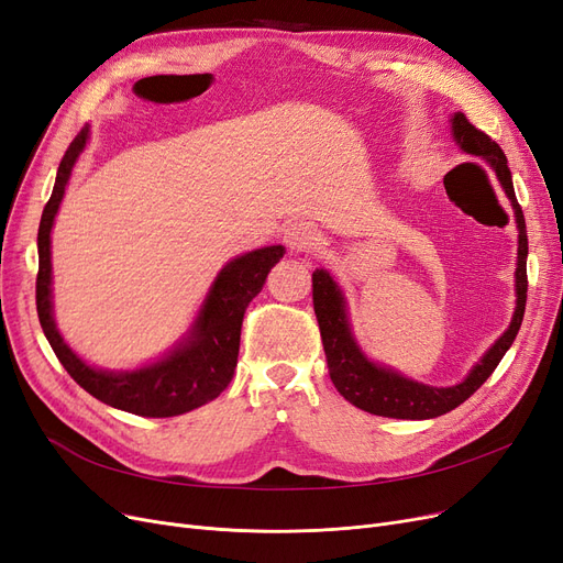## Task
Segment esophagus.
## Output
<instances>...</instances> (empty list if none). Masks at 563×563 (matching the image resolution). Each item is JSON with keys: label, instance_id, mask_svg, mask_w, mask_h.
<instances>
[{"label": "esophagus", "instance_id": "esophagus-1", "mask_svg": "<svg viewBox=\"0 0 563 563\" xmlns=\"http://www.w3.org/2000/svg\"><path fill=\"white\" fill-rule=\"evenodd\" d=\"M285 241L292 250H310V247H316L320 243V234L316 232L313 224L295 222L292 227L287 229Z\"/></svg>", "mask_w": 563, "mask_h": 563}]
</instances>
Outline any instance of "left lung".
Returning a JSON list of instances; mask_svg holds the SVG:
<instances>
[{
  "instance_id": "left-lung-1",
  "label": "left lung",
  "mask_w": 563,
  "mask_h": 563,
  "mask_svg": "<svg viewBox=\"0 0 563 563\" xmlns=\"http://www.w3.org/2000/svg\"><path fill=\"white\" fill-rule=\"evenodd\" d=\"M452 132L456 143L471 155L485 157V162L496 172L501 180L504 190L515 208V220L519 229V247H517V308L512 322L506 334L498 339L483 357L481 364L468 373V378L454 387H429L422 383L408 380L391 368L376 366L368 362L355 339L350 334L347 318H345V301L339 285L331 280L324 268L313 271V308L320 324V336L327 355L329 378L334 387L341 391V397L371 415H383V418L394 420H429L439 418L443 412L454 410L462 406L473 391L481 389V385L492 376L498 362L504 360L508 347L512 345L519 327H522L525 306H527V255H529V241H527V224L522 206L517 203L512 176L508 169V159L501 151V145L492 141L485 132H481L475 124L468 122L464 113H454L452 118Z\"/></svg>"
}]
</instances>
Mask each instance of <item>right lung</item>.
Listing matches in <instances>:
<instances>
[{
	"label": "right lung",
	"instance_id": "right-lung-1",
	"mask_svg": "<svg viewBox=\"0 0 563 563\" xmlns=\"http://www.w3.org/2000/svg\"><path fill=\"white\" fill-rule=\"evenodd\" d=\"M88 124L82 128L59 162L53 195L38 222V274H36V313L41 329L69 376L107 406L128 410L141 418H174L190 412L224 391L232 383L239 360L241 324L247 303L253 301L268 271L283 257V245H268L229 262L213 283L192 334L169 357L132 373L95 371L80 362L62 341L51 310V227L65 195L74 162L86 148Z\"/></svg>",
	"mask_w": 563,
	"mask_h": 563
}]
</instances>
